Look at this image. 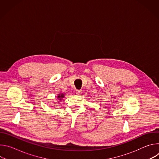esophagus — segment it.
<instances>
[{
	"label": "esophagus",
	"instance_id": "obj_1",
	"mask_svg": "<svg viewBox=\"0 0 159 159\" xmlns=\"http://www.w3.org/2000/svg\"><path fill=\"white\" fill-rule=\"evenodd\" d=\"M75 93H76V94H77V95L79 96V95H80V94H81V93H82V90H76V92H75Z\"/></svg>",
	"mask_w": 159,
	"mask_h": 159
}]
</instances>
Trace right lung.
I'll return each mask as SVG.
<instances>
[{
  "label": "right lung",
  "instance_id": "right-lung-1",
  "mask_svg": "<svg viewBox=\"0 0 159 159\" xmlns=\"http://www.w3.org/2000/svg\"><path fill=\"white\" fill-rule=\"evenodd\" d=\"M64 97H65V94L63 93H59L58 94H57V98L58 99V101H61L62 100V99L64 98Z\"/></svg>",
  "mask_w": 159,
  "mask_h": 159
}]
</instances>
